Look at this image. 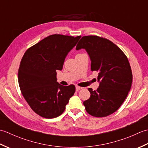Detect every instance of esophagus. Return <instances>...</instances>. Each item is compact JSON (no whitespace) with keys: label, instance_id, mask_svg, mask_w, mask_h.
<instances>
[{"label":"esophagus","instance_id":"esophagus-1","mask_svg":"<svg viewBox=\"0 0 148 148\" xmlns=\"http://www.w3.org/2000/svg\"><path fill=\"white\" fill-rule=\"evenodd\" d=\"M81 89H82V88H81V87H79V86H76V91H79V90H80Z\"/></svg>","mask_w":148,"mask_h":148}]
</instances>
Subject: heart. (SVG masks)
I'll list each match as a JSON object with an SVG mask.
<instances>
[{
    "mask_svg": "<svg viewBox=\"0 0 148 148\" xmlns=\"http://www.w3.org/2000/svg\"><path fill=\"white\" fill-rule=\"evenodd\" d=\"M77 55H79V54H77Z\"/></svg>",
    "mask_w": 148,
    "mask_h": 148,
    "instance_id": "b5f03b06",
    "label": "heart"
}]
</instances>
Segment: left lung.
<instances>
[{"label": "left lung", "mask_w": 148, "mask_h": 148, "mask_svg": "<svg viewBox=\"0 0 148 148\" xmlns=\"http://www.w3.org/2000/svg\"><path fill=\"white\" fill-rule=\"evenodd\" d=\"M76 50L84 49L91 60V70L99 72V86L88 88L90 97L83 104L95 117H106L116 112L131 88L132 73L128 58L111 40L95 36H84Z\"/></svg>", "instance_id": "8db88e82"}]
</instances>
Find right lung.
<instances>
[{
    "label": "right lung",
    "mask_w": 148,
    "mask_h": 148,
    "mask_svg": "<svg viewBox=\"0 0 148 148\" xmlns=\"http://www.w3.org/2000/svg\"><path fill=\"white\" fill-rule=\"evenodd\" d=\"M76 37L54 34L27 50L18 70L22 95L36 114L45 118L61 115L76 88L57 82L56 70L61 71L65 58L76 45Z\"/></svg>",
    "instance_id": "1"
}]
</instances>
